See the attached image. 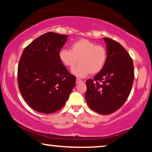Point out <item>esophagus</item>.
Instances as JSON below:
<instances>
[{"label":"esophagus","mask_w":152,"mask_h":152,"mask_svg":"<svg viewBox=\"0 0 152 152\" xmlns=\"http://www.w3.org/2000/svg\"><path fill=\"white\" fill-rule=\"evenodd\" d=\"M81 82H82V80H80V79H77V78L76 79V84H79V83H81Z\"/></svg>","instance_id":"esophagus-1"}]
</instances>
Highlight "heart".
<instances>
[{
  "instance_id": "1",
  "label": "heart",
  "mask_w": 152,
  "mask_h": 152,
  "mask_svg": "<svg viewBox=\"0 0 152 152\" xmlns=\"http://www.w3.org/2000/svg\"><path fill=\"white\" fill-rule=\"evenodd\" d=\"M59 58L64 66L72 68L78 62L75 67L72 68L71 72L79 77H84L89 73L97 74L104 66L107 59V50L100 45L81 39L72 43L70 50L62 49L59 51Z\"/></svg>"
}]
</instances>
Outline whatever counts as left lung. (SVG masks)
Instances as JSON below:
<instances>
[{
  "label": "left lung",
  "mask_w": 152,
  "mask_h": 152,
  "mask_svg": "<svg viewBox=\"0 0 152 152\" xmlns=\"http://www.w3.org/2000/svg\"><path fill=\"white\" fill-rule=\"evenodd\" d=\"M107 59L102 70L86 82V102L93 111L108 115L119 109L129 95L134 80L133 60L117 41L104 38Z\"/></svg>",
  "instance_id": "1"
}]
</instances>
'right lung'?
<instances>
[{
  "label": "right lung",
  "mask_w": 152,
  "mask_h": 152,
  "mask_svg": "<svg viewBox=\"0 0 152 152\" xmlns=\"http://www.w3.org/2000/svg\"><path fill=\"white\" fill-rule=\"evenodd\" d=\"M68 36L43 34L23 52L18 66V88L30 107L42 113L57 111L65 104L76 77L59 58Z\"/></svg>",
  "instance_id": "add662e5"
}]
</instances>
